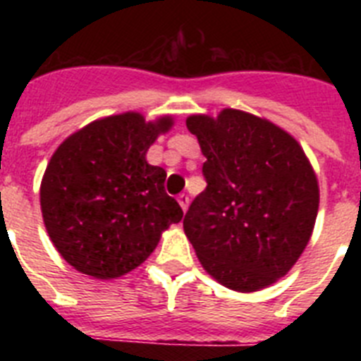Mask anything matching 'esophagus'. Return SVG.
Returning <instances> with one entry per match:
<instances>
[{
  "mask_svg": "<svg viewBox=\"0 0 361 361\" xmlns=\"http://www.w3.org/2000/svg\"><path fill=\"white\" fill-rule=\"evenodd\" d=\"M177 200H178V204H180V208H183V212L186 213L188 206H190V197H188V193H180Z\"/></svg>",
  "mask_w": 361,
  "mask_h": 361,
  "instance_id": "obj_1",
  "label": "esophagus"
}]
</instances>
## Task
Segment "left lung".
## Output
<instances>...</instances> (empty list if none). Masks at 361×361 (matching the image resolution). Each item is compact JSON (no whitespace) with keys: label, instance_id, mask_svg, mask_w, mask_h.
Returning <instances> with one entry per match:
<instances>
[{"label":"left lung","instance_id":"obj_1","mask_svg":"<svg viewBox=\"0 0 361 361\" xmlns=\"http://www.w3.org/2000/svg\"><path fill=\"white\" fill-rule=\"evenodd\" d=\"M206 162V190L184 231L204 269L226 288L258 291L283 276L311 238L318 183L304 149L282 128L240 110L188 117Z\"/></svg>","mask_w":361,"mask_h":361}]
</instances>
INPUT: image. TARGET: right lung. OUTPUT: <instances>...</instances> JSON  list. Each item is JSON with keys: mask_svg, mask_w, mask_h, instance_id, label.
I'll return each instance as SVG.
<instances>
[{"mask_svg": "<svg viewBox=\"0 0 361 361\" xmlns=\"http://www.w3.org/2000/svg\"><path fill=\"white\" fill-rule=\"evenodd\" d=\"M170 126V117L146 123L128 111L94 121L56 149L41 183V212L70 266L103 280L124 275L183 219L164 190L166 171L146 162L148 148Z\"/></svg>", "mask_w": 361, "mask_h": 361, "instance_id": "obj_1", "label": "right lung"}]
</instances>
